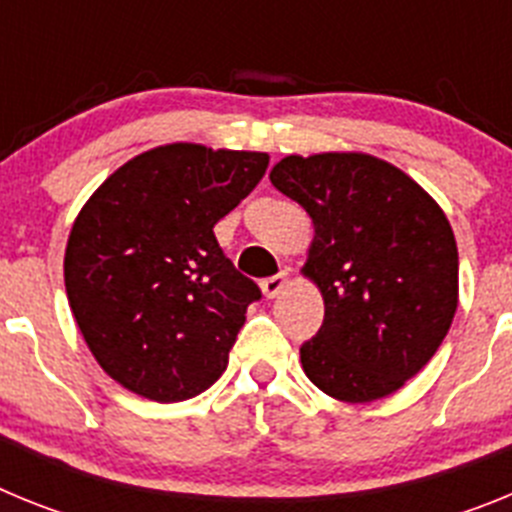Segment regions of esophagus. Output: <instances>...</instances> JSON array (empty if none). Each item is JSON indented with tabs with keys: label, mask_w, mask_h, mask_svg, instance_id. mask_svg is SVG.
Segmentation results:
<instances>
[{
	"label": "esophagus",
	"mask_w": 512,
	"mask_h": 512,
	"mask_svg": "<svg viewBox=\"0 0 512 512\" xmlns=\"http://www.w3.org/2000/svg\"><path fill=\"white\" fill-rule=\"evenodd\" d=\"M284 287H287V274H284V271L282 274H274V277H269L261 282V292H264V297H269V300H274V297H277Z\"/></svg>",
	"instance_id": "34e87169"
}]
</instances>
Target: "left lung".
<instances>
[{
	"label": "left lung",
	"instance_id": "left-lung-1",
	"mask_svg": "<svg viewBox=\"0 0 512 512\" xmlns=\"http://www.w3.org/2000/svg\"><path fill=\"white\" fill-rule=\"evenodd\" d=\"M271 184L315 225L305 277L323 292L320 330L300 346L325 395H392L436 354L459 302L454 230L431 194L366 153L287 156Z\"/></svg>",
	"mask_w": 512,
	"mask_h": 512
}]
</instances>
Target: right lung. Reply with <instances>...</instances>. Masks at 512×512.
Returning a JSON list of instances; mask_svg holds the SVG:
<instances>
[{
  "label": "right lung",
  "mask_w": 512,
  "mask_h": 512,
  "mask_svg": "<svg viewBox=\"0 0 512 512\" xmlns=\"http://www.w3.org/2000/svg\"><path fill=\"white\" fill-rule=\"evenodd\" d=\"M266 166V153L174 143L120 166L81 207L66 295L94 359L135 395L182 402L225 372L261 289L212 228Z\"/></svg>",
  "instance_id": "add662e5"
}]
</instances>
